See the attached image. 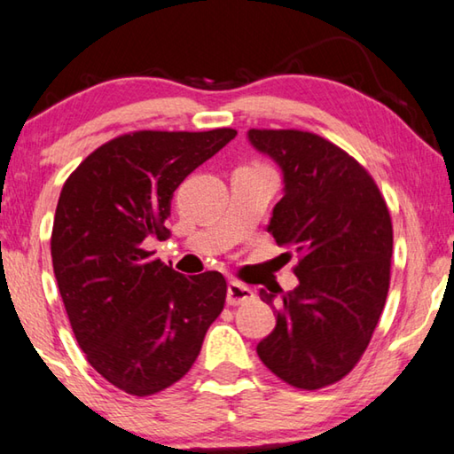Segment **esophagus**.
<instances>
[{"mask_svg":"<svg viewBox=\"0 0 454 454\" xmlns=\"http://www.w3.org/2000/svg\"><path fill=\"white\" fill-rule=\"evenodd\" d=\"M254 298V290L244 286L240 282H230L228 284V292H226V301L230 306H238V304H246Z\"/></svg>","mask_w":454,"mask_h":454,"instance_id":"esophagus-1","label":"esophagus"}]
</instances>
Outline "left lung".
<instances>
[{
	"mask_svg": "<svg viewBox=\"0 0 454 454\" xmlns=\"http://www.w3.org/2000/svg\"><path fill=\"white\" fill-rule=\"evenodd\" d=\"M284 176L268 232L294 248L298 286L260 290L276 326L256 352L290 387L317 390L356 366L390 284L393 222L372 176L333 142L301 129H248Z\"/></svg>",
	"mask_w": 454,
	"mask_h": 454,
	"instance_id": "8db88e82",
	"label": "left lung"
}]
</instances>
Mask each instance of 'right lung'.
<instances>
[{
	"mask_svg": "<svg viewBox=\"0 0 454 454\" xmlns=\"http://www.w3.org/2000/svg\"><path fill=\"white\" fill-rule=\"evenodd\" d=\"M236 129L114 137L66 180L51 230V262L88 363L114 387L150 396L186 374L220 317V272L184 276L144 248L170 230L174 190L234 140Z\"/></svg>",
	"mask_w": 454,
	"mask_h": 454,
	"instance_id": "obj_1",
	"label": "right lung"
}]
</instances>
